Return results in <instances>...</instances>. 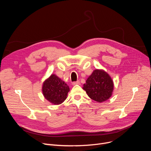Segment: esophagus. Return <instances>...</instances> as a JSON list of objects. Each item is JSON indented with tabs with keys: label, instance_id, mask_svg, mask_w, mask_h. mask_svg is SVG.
<instances>
[{
	"label": "esophagus",
	"instance_id": "1",
	"mask_svg": "<svg viewBox=\"0 0 151 151\" xmlns=\"http://www.w3.org/2000/svg\"><path fill=\"white\" fill-rule=\"evenodd\" d=\"M72 84L73 86L74 85H76V84H80V81H75V82H73Z\"/></svg>",
	"mask_w": 151,
	"mask_h": 151
}]
</instances>
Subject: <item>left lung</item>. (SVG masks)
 <instances>
[{
	"mask_svg": "<svg viewBox=\"0 0 151 151\" xmlns=\"http://www.w3.org/2000/svg\"><path fill=\"white\" fill-rule=\"evenodd\" d=\"M86 82L83 88L91 99L101 103L112 96L113 81L104 70H95Z\"/></svg>",
	"mask_w": 151,
	"mask_h": 151,
	"instance_id": "obj_1",
	"label": "left lung"
}]
</instances>
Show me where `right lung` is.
I'll return each instance as SVG.
<instances>
[{
  "instance_id": "add662e5",
  "label": "right lung",
  "mask_w": 151,
  "mask_h": 151,
  "mask_svg": "<svg viewBox=\"0 0 151 151\" xmlns=\"http://www.w3.org/2000/svg\"><path fill=\"white\" fill-rule=\"evenodd\" d=\"M69 91L67 84L54 74L43 84L42 92L45 98L54 105H59L64 101Z\"/></svg>"
}]
</instances>
